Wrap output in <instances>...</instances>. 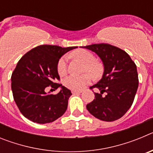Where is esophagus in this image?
<instances>
[{
	"label": "esophagus",
	"mask_w": 153,
	"mask_h": 153,
	"mask_svg": "<svg viewBox=\"0 0 153 153\" xmlns=\"http://www.w3.org/2000/svg\"><path fill=\"white\" fill-rule=\"evenodd\" d=\"M72 93H74V94H75V93H82V91H80V90H72Z\"/></svg>",
	"instance_id": "34e87169"
}]
</instances>
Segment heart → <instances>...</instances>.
Wrapping results in <instances>:
<instances>
[{
    "mask_svg": "<svg viewBox=\"0 0 153 153\" xmlns=\"http://www.w3.org/2000/svg\"><path fill=\"white\" fill-rule=\"evenodd\" d=\"M73 56L86 63L85 71H89L95 77H99L103 72V66L100 62L96 60L93 53L86 50H79L74 52ZM56 70L60 76H64L67 72V56H63L58 60ZM93 80V76L90 74L81 76L71 75L66 77L63 84L67 88L72 90H79L90 84Z\"/></svg>",
    "mask_w": 153,
    "mask_h": 153,
    "instance_id": "heart-1",
    "label": "heart"
}]
</instances>
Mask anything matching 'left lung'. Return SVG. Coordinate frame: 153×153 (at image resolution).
Instances as JSON below:
<instances>
[{
  "label": "left lung",
  "instance_id": "left-lung-1",
  "mask_svg": "<svg viewBox=\"0 0 153 153\" xmlns=\"http://www.w3.org/2000/svg\"><path fill=\"white\" fill-rule=\"evenodd\" d=\"M83 47L95 52L104 65L102 79L90 86L100 93H94L95 99L86 105V109L102 121L119 120L131 107L137 91L136 65L126 51L115 46L95 44Z\"/></svg>",
  "mask_w": 153,
  "mask_h": 153
}]
</instances>
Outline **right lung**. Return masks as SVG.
I'll return each instance as SVG.
<instances>
[{
  "label": "right lung",
  "instance_id": "add662e5",
  "mask_svg": "<svg viewBox=\"0 0 153 153\" xmlns=\"http://www.w3.org/2000/svg\"><path fill=\"white\" fill-rule=\"evenodd\" d=\"M76 47L40 45L20 59L11 75L13 100L24 117L40 124L52 123L66 112L70 90L57 83L56 64L60 58ZM61 87L57 94H47L46 88Z\"/></svg>",
  "mask_w": 153,
  "mask_h": 153
}]
</instances>
